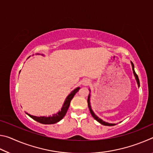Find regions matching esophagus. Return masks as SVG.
I'll use <instances>...</instances> for the list:
<instances>
[{"label":"esophagus","instance_id":"obj_1","mask_svg":"<svg viewBox=\"0 0 153 153\" xmlns=\"http://www.w3.org/2000/svg\"><path fill=\"white\" fill-rule=\"evenodd\" d=\"M83 84L84 85V86H88V85L90 84V82L88 79H84V81H83Z\"/></svg>","mask_w":153,"mask_h":153}]
</instances>
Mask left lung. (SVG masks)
<instances>
[{
    "label": "left lung",
    "instance_id": "1",
    "mask_svg": "<svg viewBox=\"0 0 153 153\" xmlns=\"http://www.w3.org/2000/svg\"><path fill=\"white\" fill-rule=\"evenodd\" d=\"M131 65H132V69H133V72H134V76H135V77L136 79V81H137V83H138V86H140V81H139V78H138V75L136 74V73L135 72V71H134V64L132 62H131ZM88 107H89V109H90V113H91V115L93 117H94L96 120H97V121H98L100 123L102 124V125L104 126H115V124H113V123H108L107 122H105V121H102V120H100V118H98L97 115H95V114L94 113V112H93L92 108H91V106H90V94L88 95Z\"/></svg>",
    "mask_w": 153,
    "mask_h": 153
}]
</instances>
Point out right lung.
I'll return each mask as SVG.
<instances>
[{
	"label": "right lung",
	"instance_id": "right-lung-1",
	"mask_svg": "<svg viewBox=\"0 0 153 153\" xmlns=\"http://www.w3.org/2000/svg\"><path fill=\"white\" fill-rule=\"evenodd\" d=\"M79 90V88H77L71 92L70 94H69L68 97H67L65 101L64 102V105L63 107L61 108V111H59L58 113L55 114V115H53V117H36V116L31 115L30 114H27L31 118H32L33 120H35L38 122L42 124H53L59 122V121L63 119L65 114L67 113V110H68L69 105H70V102L72 100V98H74V95L76 94V93L77 92V91Z\"/></svg>",
	"mask_w": 153,
	"mask_h": 153
}]
</instances>
